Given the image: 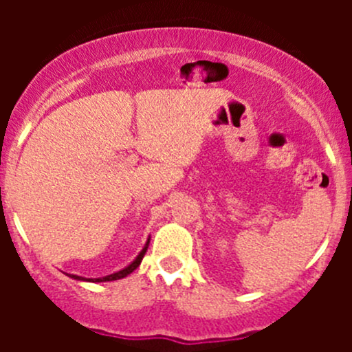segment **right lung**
I'll list each match as a JSON object with an SVG mask.
<instances>
[{"mask_svg":"<svg viewBox=\"0 0 352 352\" xmlns=\"http://www.w3.org/2000/svg\"><path fill=\"white\" fill-rule=\"evenodd\" d=\"M148 245H150V239L146 240V243H144L143 250H141L140 254H138V257L134 258V261L131 262L129 265H126V267L120 269V271L113 272V274L105 276V278H81V276H76V274H67V276H69V278H73V279H76V281H88V283H105V281H117V279H122V278H126V276H129L131 272L134 271V269L140 267L141 261H143L144 254H146V250H148Z\"/></svg>","mask_w":352,"mask_h":352,"instance_id":"1","label":"right lung"}]
</instances>
